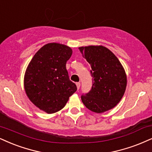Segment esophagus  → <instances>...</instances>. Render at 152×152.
<instances>
[{
	"label": "esophagus",
	"instance_id": "1",
	"mask_svg": "<svg viewBox=\"0 0 152 152\" xmlns=\"http://www.w3.org/2000/svg\"><path fill=\"white\" fill-rule=\"evenodd\" d=\"M76 86H77V89H79L80 87V82H77Z\"/></svg>",
	"mask_w": 152,
	"mask_h": 152
}]
</instances>
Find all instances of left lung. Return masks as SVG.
Segmentation results:
<instances>
[{
	"instance_id": "left-lung-1",
	"label": "left lung",
	"mask_w": 152,
	"mask_h": 152,
	"mask_svg": "<svg viewBox=\"0 0 152 152\" xmlns=\"http://www.w3.org/2000/svg\"><path fill=\"white\" fill-rule=\"evenodd\" d=\"M79 49L91 65L92 87L81 99L88 109L97 113L112 109L120 102L127 86V76L118 58L103 46Z\"/></svg>"
}]
</instances>
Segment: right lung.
<instances>
[{"label": "right lung", "mask_w": 152, "mask_h": 152, "mask_svg": "<svg viewBox=\"0 0 152 152\" xmlns=\"http://www.w3.org/2000/svg\"><path fill=\"white\" fill-rule=\"evenodd\" d=\"M72 53L69 46L49 43L35 53L27 67L24 78L27 96L46 113L59 111L77 91L66 70Z\"/></svg>", "instance_id": "add662e5"}]
</instances>
